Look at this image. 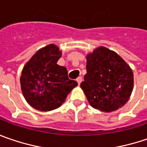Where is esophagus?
Returning a JSON list of instances; mask_svg holds the SVG:
<instances>
[{
    "instance_id": "obj_1",
    "label": "esophagus",
    "mask_w": 147,
    "mask_h": 147,
    "mask_svg": "<svg viewBox=\"0 0 147 147\" xmlns=\"http://www.w3.org/2000/svg\"><path fill=\"white\" fill-rule=\"evenodd\" d=\"M76 81H77V83H78V85H80V83H81V81H82V77H78L77 79H76Z\"/></svg>"
}]
</instances>
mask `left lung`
<instances>
[{
	"instance_id": "left-lung-1",
	"label": "left lung",
	"mask_w": 147,
	"mask_h": 147,
	"mask_svg": "<svg viewBox=\"0 0 147 147\" xmlns=\"http://www.w3.org/2000/svg\"><path fill=\"white\" fill-rule=\"evenodd\" d=\"M86 71L80 87L90 105L102 112L115 111L131 96L133 73L115 52L99 47L86 56Z\"/></svg>"
}]
</instances>
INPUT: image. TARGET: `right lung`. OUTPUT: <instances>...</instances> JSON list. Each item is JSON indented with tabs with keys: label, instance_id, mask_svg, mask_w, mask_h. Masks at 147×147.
I'll use <instances>...</instances> for the list:
<instances>
[{
	"label": "right lung",
	"instance_id": "right-lung-1",
	"mask_svg": "<svg viewBox=\"0 0 147 147\" xmlns=\"http://www.w3.org/2000/svg\"><path fill=\"white\" fill-rule=\"evenodd\" d=\"M61 52L49 44L39 49L24 67L20 86L29 105L40 111H51L64 103L67 94L77 86L70 80L65 67L57 64Z\"/></svg>",
	"mask_w": 147,
	"mask_h": 147
}]
</instances>
